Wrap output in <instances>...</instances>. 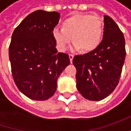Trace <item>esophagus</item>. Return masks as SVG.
Here are the masks:
<instances>
[{
  "label": "esophagus",
  "mask_w": 131,
  "mask_h": 131,
  "mask_svg": "<svg viewBox=\"0 0 131 131\" xmlns=\"http://www.w3.org/2000/svg\"><path fill=\"white\" fill-rule=\"evenodd\" d=\"M69 59H70V62L72 63V61H73V54H69Z\"/></svg>",
  "instance_id": "esophagus-1"
}]
</instances>
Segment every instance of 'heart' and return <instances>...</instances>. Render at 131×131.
Returning <instances> with one entry per match:
<instances>
[{"label": "heart", "mask_w": 131, "mask_h": 131, "mask_svg": "<svg viewBox=\"0 0 131 131\" xmlns=\"http://www.w3.org/2000/svg\"><path fill=\"white\" fill-rule=\"evenodd\" d=\"M52 33L61 52L67 49L72 38L74 43L71 47V51L80 49L85 52L92 51L99 45L103 37V19L97 15L75 14L63 21L62 28H54Z\"/></svg>", "instance_id": "heart-1"}]
</instances>
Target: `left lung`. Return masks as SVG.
Listing matches in <instances>:
<instances>
[{"mask_svg":"<svg viewBox=\"0 0 131 131\" xmlns=\"http://www.w3.org/2000/svg\"><path fill=\"white\" fill-rule=\"evenodd\" d=\"M101 42L93 51L76 55L73 63L77 68V88L84 98L101 101L116 88L125 58L123 33L113 19L103 18Z\"/></svg>","mask_w":131,"mask_h":131,"instance_id":"1","label":"left lung"}]
</instances>
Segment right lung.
I'll use <instances>...</instances> for the list:
<instances>
[{
	"mask_svg": "<svg viewBox=\"0 0 131 131\" xmlns=\"http://www.w3.org/2000/svg\"><path fill=\"white\" fill-rule=\"evenodd\" d=\"M60 19L57 12L37 10L15 28L8 48L14 82L19 91L35 101L51 98L57 81L70 64L67 54L58 52L52 30Z\"/></svg>",
	"mask_w": 131,
	"mask_h": 131,
	"instance_id": "obj_1",
	"label": "right lung"
}]
</instances>
